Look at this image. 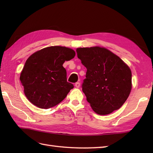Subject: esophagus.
I'll return each mask as SVG.
<instances>
[{
	"label": "esophagus",
	"mask_w": 153,
	"mask_h": 153,
	"mask_svg": "<svg viewBox=\"0 0 153 153\" xmlns=\"http://www.w3.org/2000/svg\"><path fill=\"white\" fill-rule=\"evenodd\" d=\"M75 86H76V87H77V88H78V87H79L80 86V83L79 82H77L75 83Z\"/></svg>",
	"instance_id": "34e87169"
}]
</instances>
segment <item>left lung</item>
<instances>
[{
	"label": "left lung",
	"instance_id": "8db88e82",
	"mask_svg": "<svg viewBox=\"0 0 153 153\" xmlns=\"http://www.w3.org/2000/svg\"><path fill=\"white\" fill-rule=\"evenodd\" d=\"M87 68L82 91L94 112L106 115L119 109L131 90V71L121 58L105 48H77Z\"/></svg>",
	"mask_w": 153,
	"mask_h": 153
}]
</instances>
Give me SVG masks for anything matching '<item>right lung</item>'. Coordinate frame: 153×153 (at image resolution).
Returning a JSON list of instances; mask_svg holds the SVG:
<instances>
[{"label": "right lung", "instance_id": "obj_1", "mask_svg": "<svg viewBox=\"0 0 153 153\" xmlns=\"http://www.w3.org/2000/svg\"><path fill=\"white\" fill-rule=\"evenodd\" d=\"M75 55L70 48L52 46L35 52L27 58L19 79L25 95L32 104L47 109L65 99L74 85L67 82L63 64Z\"/></svg>", "mask_w": 153, "mask_h": 153}]
</instances>
